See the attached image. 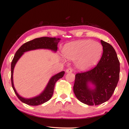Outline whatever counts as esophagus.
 Segmentation results:
<instances>
[{
  "label": "esophagus",
  "mask_w": 129,
  "mask_h": 129,
  "mask_svg": "<svg viewBox=\"0 0 129 129\" xmlns=\"http://www.w3.org/2000/svg\"><path fill=\"white\" fill-rule=\"evenodd\" d=\"M65 72H66L67 73H72V72H73V69H72V68H68V69H67L66 70V71H65Z\"/></svg>",
  "instance_id": "34e87169"
}]
</instances>
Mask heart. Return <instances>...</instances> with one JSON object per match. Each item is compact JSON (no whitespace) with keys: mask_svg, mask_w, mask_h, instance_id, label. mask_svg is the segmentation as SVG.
Returning a JSON list of instances; mask_svg holds the SVG:
<instances>
[{"mask_svg":"<svg viewBox=\"0 0 129 129\" xmlns=\"http://www.w3.org/2000/svg\"><path fill=\"white\" fill-rule=\"evenodd\" d=\"M103 46L91 40H81L65 44L62 49L64 57L75 60V66L80 71L91 69L98 62L101 55Z\"/></svg>","mask_w":129,"mask_h":129,"instance_id":"heart-1","label":"heart"}]
</instances>
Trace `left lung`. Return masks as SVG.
<instances>
[{"label": "left lung", "mask_w": 129, "mask_h": 129, "mask_svg": "<svg viewBox=\"0 0 129 129\" xmlns=\"http://www.w3.org/2000/svg\"><path fill=\"white\" fill-rule=\"evenodd\" d=\"M101 43L103 53L96 66L75 75L74 92L79 101L88 105H98L109 100L119 80L120 62L116 51L110 44L102 40Z\"/></svg>", "instance_id": "8db88e82"}]
</instances>
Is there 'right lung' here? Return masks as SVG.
Here are the masks:
<instances>
[{
    "label": "right lung",
    "instance_id": "add662e5",
    "mask_svg": "<svg viewBox=\"0 0 129 129\" xmlns=\"http://www.w3.org/2000/svg\"><path fill=\"white\" fill-rule=\"evenodd\" d=\"M61 39L56 38L49 37H41L36 38L31 41H29L21 45L18 50L16 51L14 58L11 64V80H12V87L14 91L15 94L18 99L21 102L25 103L27 105L31 106H37L41 105L46 101H49L51 98L54 92L55 84L59 79L61 78L64 76L65 72H60L53 76L49 80L48 84L46 85L45 88L42 92V93L36 96L31 98H24L19 95L14 87L13 83V72L16 62L23 55L25 52L37 50V49H49L54 52L57 51V44L60 42Z\"/></svg>",
    "mask_w": 129,
    "mask_h": 129
}]
</instances>
